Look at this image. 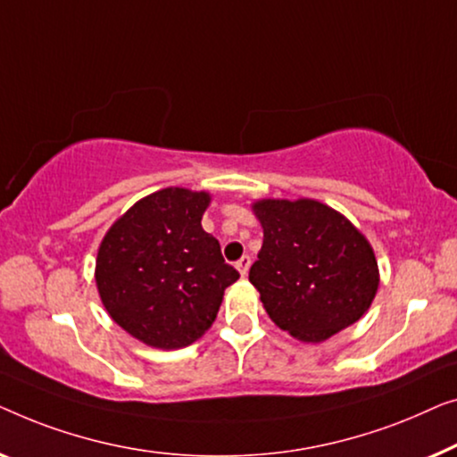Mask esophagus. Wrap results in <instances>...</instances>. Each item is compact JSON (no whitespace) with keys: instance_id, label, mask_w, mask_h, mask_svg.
I'll use <instances>...</instances> for the list:
<instances>
[{"instance_id":"esophagus-1","label":"esophagus","mask_w":457,"mask_h":457,"mask_svg":"<svg viewBox=\"0 0 457 457\" xmlns=\"http://www.w3.org/2000/svg\"><path fill=\"white\" fill-rule=\"evenodd\" d=\"M250 262H253V261H250V256H248V254H246V256H242L240 261H236V269H237V271H240L242 278H244V275L248 273V269H250Z\"/></svg>"}]
</instances>
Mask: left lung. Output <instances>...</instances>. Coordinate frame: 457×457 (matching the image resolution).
<instances>
[{
	"instance_id": "8db88e82",
	"label": "left lung",
	"mask_w": 457,
	"mask_h": 457,
	"mask_svg": "<svg viewBox=\"0 0 457 457\" xmlns=\"http://www.w3.org/2000/svg\"><path fill=\"white\" fill-rule=\"evenodd\" d=\"M262 248L248 279L271 320L302 342H323L369 311L378 269L366 237L317 201H261Z\"/></svg>"
}]
</instances>
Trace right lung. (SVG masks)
<instances>
[{
  "label": "right lung",
  "mask_w": 457,
  "mask_h": 457,
  "mask_svg": "<svg viewBox=\"0 0 457 457\" xmlns=\"http://www.w3.org/2000/svg\"><path fill=\"white\" fill-rule=\"evenodd\" d=\"M207 192L165 188L143 198L103 237L97 287L107 312L146 345L176 350L213 325L240 278L203 229Z\"/></svg>",
  "instance_id": "1"
}]
</instances>
